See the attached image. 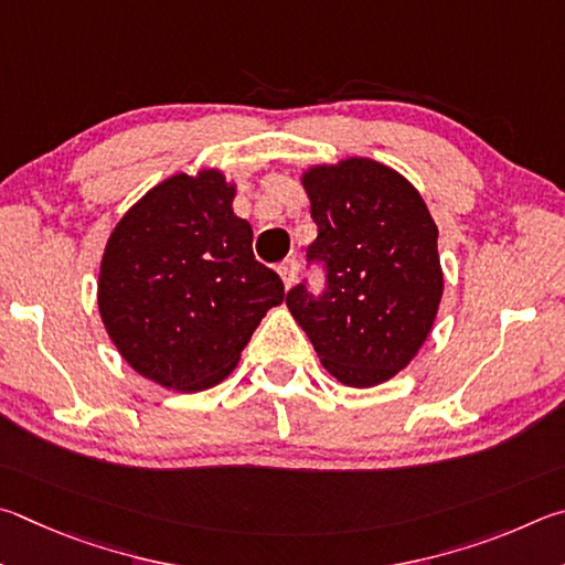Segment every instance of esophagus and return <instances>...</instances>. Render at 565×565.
I'll use <instances>...</instances> for the list:
<instances>
[{"instance_id":"1","label":"esophagus","mask_w":565,"mask_h":565,"mask_svg":"<svg viewBox=\"0 0 565 565\" xmlns=\"http://www.w3.org/2000/svg\"><path fill=\"white\" fill-rule=\"evenodd\" d=\"M298 270H300V265L295 257H288V260H282L280 265H277V273H280L285 288H292V282L298 280Z\"/></svg>"}]
</instances>
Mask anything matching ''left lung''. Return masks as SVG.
Listing matches in <instances>:
<instances>
[{"mask_svg":"<svg viewBox=\"0 0 565 565\" xmlns=\"http://www.w3.org/2000/svg\"><path fill=\"white\" fill-rule=\"evenodd\" d=\"M318 241L308 265L324 288L288 290V308L332 377L374 387L407 367L427 340L444 292L437 223L407 178L370 158L302 175Z\"/></svg>","mask_w":565,"mask_h":565,"instance_id":"obj_1","label":"left lung"}]
</instances>
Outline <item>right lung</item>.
<instances>
[{
	"instance_id": "right-lung-1",
	"label": "right lung",
	"mask_w": 565,
	"mask_h": 565,
	"mask_svg": "<svg viewBox=\"0 0 565 565\" xmlns=\"http://www.w3.org/2000/svg\"><path fill=\"white\" fill-rule=\"evenodd\" d=\"M221 171L178 173L148 191L108 237L98 312L131 367L168 390H207L231 374L280 275L253 255Z\"/></svg>"
}]
</instances>
